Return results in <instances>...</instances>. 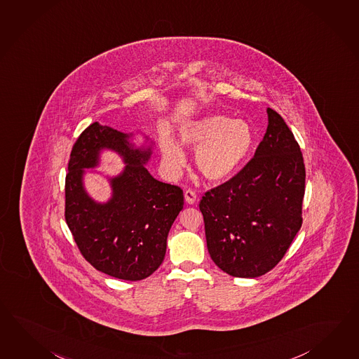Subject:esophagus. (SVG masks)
<instances>
[{
    "label": "esophagus",
    "mask_w": 359,
    "mask_h": 359,
    "mask_svg": "<svg viewBox=\"0 0 359 359\" xmlns=\"http://www.w3.org/2000/svg\"><path fill=\"white\" fill-rule=\"evenodd\" d=\"M184 199L186 201L189 203V204H194L196 199H198V196H196V192L191 190V189H187L186 191H184Z\"/></svg>",
    "instance_id": "1"
}]
</instances>
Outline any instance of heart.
Instances as JSON below:
<instances>
[{"mask_svg":"<svg viewBox=\"0 0 359 359\" xmlns=\"http://www.w3.org/2000/svg\"><path fill=\"white\" fill-rule=\"evenodd\" d=\"M181 142L196 150V167L209 181L219 182L242 165L253 144V130L248 123L225 115H210L181 128ZM165 167L180 172L186 156L180 144L168 135L160 141Z\"/></svg>","mask_w":359,"mask_h":359,"instance_id":"obj_1","label":"heart"}]
</instances>
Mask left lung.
Here are the masks:
<instances>
[{"mask_svg": "<svg viewBox=\"0 0 359 359\" xmlns=\"http://www.w3.org/2000/svg\"><path fill=\"white\" fill-rule=\"evenodd\" d=\"M267 116L255 156L199 203L210 257L238 278H257L274 269L302 225V152L282 116L271 109Z\"/></svg>", "mask_w": 359, "mask_h": 359, "instance_id": "left-lung-1", "label": "left lung"}]
</instances>
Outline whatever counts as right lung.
I'll return each mask as SVG.
<instances>
[{
    "label": "right lung",
    "instance_id": "add662e5",
    "mask_svg": "<svg viewBox=\"0 0 359 359\" xmlns=\"http://www.w3.org/2000/svg\"><path fill=\"white\" fill-rule=\"evenodd\" d=\"M102 148L116 150L127 163L111 180L114 196L107 205L93 202L81 181L83 168L96 165ZM150 154V149H133L128 134L93 123L69 155L66 222L83 259L117 279L142 280L161 265L168 233L184 208L182 189L155 180L144 167Z\"/></svg>",
    "mask_w": 359,
    "mask_h": 359
}]
</instances>
